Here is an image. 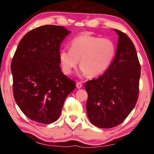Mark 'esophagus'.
<instances>
[{"mask_svg":"<svg viewBox=\"0 0 154 154\" xmlns=\"http://www.w3.org/2000/svg\"><path fill=\"white\" fill-rule=\"evenodd\" d=\"M76 87H77V88H78V89H80V88H82V83L77 82V83H76Z\"/></svg>","mask_w":154,"mask_h":154,"instance_id":"34e87169","label":"esophagus"}]
</instances>
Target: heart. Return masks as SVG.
Instances as JSON below:
<instances>
[{
    "label": "heart",
    "instance_id": "b5f03b06",
    "mask_svg": "<svg viewBox=\"0 0 154 154\" xmlns=\"http://www.w3.org/2000/svg\"><path fill=\"white\" fill-rule=\"evenodd\" d=\"M115 55L116 46L111 40L85 33L72 40L71 49L60 51L59 60L65 74H71L80 60L81 73L96 77L106 71Z\"/></svg>",
    "mask_w": 154,
    "mask_h": 154
}]
</instances>
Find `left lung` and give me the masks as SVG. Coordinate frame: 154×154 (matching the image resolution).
<instances>
[{
	"label": "left lung",
	"instance_id": "left-lung-1",
	"mask_svg": "<svg viewBox=\"0 0 154 154\" xmlns=\"http://www.w3.org/2000/svg\"><path fill=\"white\" fill-rule=\"evenodd\" d=\"M115 31L119 36L115 58L101 76L85 84L88 119L101 128H111L123 122L139 95L140 65L136 49L127 35Z\"/></svg>",
	"mask_w": 154,
	"mask_h": 154
}]
</instances>
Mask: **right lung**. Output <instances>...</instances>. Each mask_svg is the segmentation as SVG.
<instances>
[{
    "mask_svg": "<svg viewBox=\"0 0 154 154\" xmlns=\"http://www.w3.org/2000/svg\"><path fill=\"white\" fill-rule=\"evenodd\" d=\"M71 31L45 25L30 30L20 41L11 64L15 102L25 116L49 124L58 119L75 83L60 66V47Z\"/></svg>",
    "mask_w": 154,
    "mask_h": 154,
    "instance_id": "1",
    "label": "right lung"
}]
</instances>
